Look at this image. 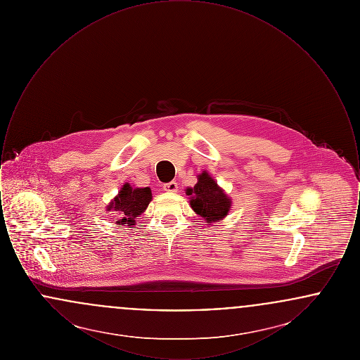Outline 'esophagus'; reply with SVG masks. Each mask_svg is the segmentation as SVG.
<instances>
[{
    "label": "esophagus",
    "instance_id": "34e87169",
    "mask_svg": "<svg viewBox=\"0 0 360 360\" xmlns=\"http://www.w3.org/2000/svg\"><path fill=\"white\" fill-rule=\"evenodd\" d=\"M163 188H165L166 191H169V193H176V191H178V185H176L175 181H172V182H169V184H165Z\"/></svg>",
    "mask_w": 360,
    "mask_h": 360
}]
</instances>
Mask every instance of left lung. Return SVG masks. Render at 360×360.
<instances>
[{
    "instance_id": "obj_1",
    "label": "left lung",
    "mask_w": 360,
    "mask_h": 360,
    "mask_svg": "<svg viewBox=\"0 0 360 360\" xmlns=\"http://www.w3.org/2000/svg\"><path fill=\"white\" fill-rule=\"evenodd\" d=\"M188 194L191 195L193 210L207 223H219L229 212L231 200L206 172L198 175V182L194 188H188Z\"/></svg>"
}]
</instances>
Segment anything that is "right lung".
Here are the masks:
<instances>
[{
  "label": "right lung",
  "instance_id": "add662e5",
  "mask_svg": "<svg viewBox=\"0 0 360 360\" xmlns=\"http://www.w3.org/2000/svg\"><path fill=\"white\" fill-rule=\"evenodd\" d=\"M151 200V188H134L131 185L125 184L119 191V195L108 206V212H116L120 216V220L117 223L119 225H135V219L146 210Z\"/></svg>",
  "mask_w": 360,
  "mask_h": 360
}]
</instances>
